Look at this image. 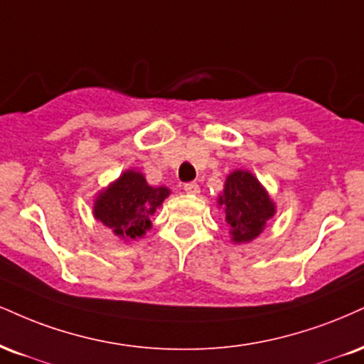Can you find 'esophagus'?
<instances>
[{
	"mask_svg": "<svg viewBox=\"0 0 364 364\" xmlns=\"http://www.w3.org/2000/svg\"><path fill=\"white\" fill-rule=\"evenodd\" d=\"M185 191L186 193H193V195H196V193H200V186H198V183H195V181H191V183H185Z\"/></svg>",
	"mask_w": 364,
	"mask_h": 364,
	"instance_id": "esophagus-1",
	"label": "esophagus"
}]
</instances>
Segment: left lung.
<instances>
[{"label":"left lung","mask_w":364,"mask_h":364,"mask_svg":"<svg viewBox=\"0 0 364 364\" xmlns=\"http://www.w3.org/2000/svg\"><path fill=\"white\" fill-rule=\"evenodd\" d=\"M218 205L225 207V222L234 242H249L257 237L274 213V205L264 188L247 171L229 174Z\"/></svg>","instance_id":"obj_1"}]
</instances>
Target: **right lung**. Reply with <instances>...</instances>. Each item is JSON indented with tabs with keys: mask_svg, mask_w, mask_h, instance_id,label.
I'll list each match as a JSON object with an SVG mask.
<instances>
[{
	"mask_svg": "<svg viewBox=\"0 0 364 364\" xmlns=\"http://www.w3.org/2000/svg\"><path fill=\"white\" fill-rule=\"evenodd\" d=\"M168 195V188L149 186L142 174L127 171L98 196L95 217L118 237H140L151 227V215Z\"/></svg>",
	"mask_w": 364,
	"mask_h": 364,
	"instance_id": "1",
	"label": "right lung"
}]
</instances>
